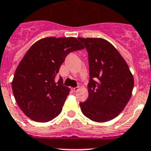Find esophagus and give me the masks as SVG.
Masks as SVG:
<instances>
[{
	"instance_id": "1",
	"label": "esophagus",
	"mask_w": 151,
	"mask_h": 151,
	"mask_svg": "<svg viewBox=\"0 0 151 151\" xmlns=\"http://www.w3.org/2000/svg\"><path fill=\"white\" fill-rule=\"evenodd\" d=\"M79 86H77V87H73V88H71V90L74 92V93H76V92H77L79 90Z\"/></svg>"
}]
</instances>
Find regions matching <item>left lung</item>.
I'll return each mask as SVG.
<instances>
[{"instance_id":"8db88e82","label":"left lung","mask_w":151,"mask_h":151,"mask_svg":"<svg viewBox=\"0 0 151 151\" xmlns=\"http://www.w3.org/2000/svg\"><path fill=\"white\" fill-rule=\"evenodd\" d=\"M88 52V98L80 103L83 115L106 122L121 113L130 99L134 77L121 54L102 38H78Z\"/></svg>"}]
</instances>
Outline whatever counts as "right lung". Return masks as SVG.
I'll return each mask as SVG.
<instances>
[{
    "label": "right lung",
    "instance_id": "obj_1",
    "mask_svg": "<svg viewBox=\"0 0 151 151\" xmlns=\"http://www.w3.org/2000/svg\"><path fill=\"white\" fill-rule=\"evenodd\" d=\"M84 48L74 37H46L29 48L16 69L12 90L23 113L37 122H49L61 113L70 88L55 77L70 52Z\"/></svg>",
    "mask_w": 151,
    "mask_h": 151
}]
</instances>
